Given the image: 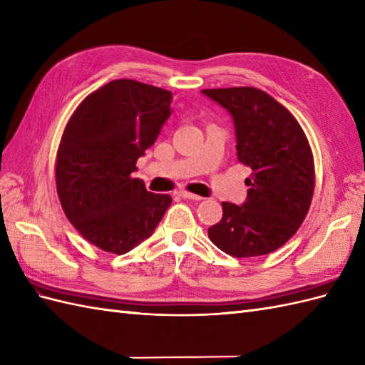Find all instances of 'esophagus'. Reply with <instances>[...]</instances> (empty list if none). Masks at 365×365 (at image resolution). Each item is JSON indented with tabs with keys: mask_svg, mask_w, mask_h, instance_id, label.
<instances>
[{
	"mask_svg": "<svg viewBox=\"0 0 365 365\" xmlns=\"http://www.w3.org/2000/svg\"><path fill=\"white\" fill-rule=\"evenodd\" d=\"M180 196L183 197V199H188V200H202V197L200 196H197V194H192V192H188V191H182L180 192Z\"/></svg>",
	"mask_w": 365,
	"mask_h": 365,
	"instance_id": "34e87169",
	"label": "esophagus"
}]
</instances>
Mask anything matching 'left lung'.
<instances>
[{
	"mask_svg": "<svg viewBox=\"0 0 365 365\" xmlns=\"http://www.w3.org/2000/svg\"><path fill=\"white\" fill-rule=\"evenodd\" d=\"M233 118L236 155L253 174L242 205L222 202V219L208 228L217 249L236 258L267 255L289 241L314 192L309 143L287 108L252 87L202 90Z\"/></svg>",
	"mask_w": 365,
	"mask_h": 365,
	"instance_id": "1",
	"label": "left lung"
}]
</instances>
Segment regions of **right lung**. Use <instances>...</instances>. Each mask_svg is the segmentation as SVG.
Returning a JSON list of instances; mask_svg holds the SVG:
<instances>
[{"label":"right lung","instance_id":"right-lung-1","mask_svg":"<svg viewBox=\"0 0 365 365\" xmlns=\"http://www.w3.org/2000/svg\"><path fill=\"white\" fill-rule=\"evenodd\" d=\"M173 93L132 79L106 83L82 101L57 150L56 185L83 238L124 255L155 232L173 202L133 179L137 160L173 113Z\"/></svg>","mask_w":365,"mask_h":365}]
</instances>
